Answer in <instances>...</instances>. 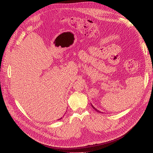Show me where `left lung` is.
Here are the masks:
<instances>
[{
	"instance_id": "left-lung-1",
	"label": "left lung",
	"mask_w": 153,
	"mask_h": 153,
	"mask_svg": "<svg viewBox=\"0 0 153 153\" xmlns=\"http://www.w3.org/2000/svg\"><path fill=\"white\" fill-rule=\"evenodd\" d=\"M91 106H92V108H94V110H95L96 111H97V112H99V113H101V112H100V111H99L98 110H97V109H96V108L94 107V106L93 105H92V104H91Z\"/></svg>"
}]
</instances>
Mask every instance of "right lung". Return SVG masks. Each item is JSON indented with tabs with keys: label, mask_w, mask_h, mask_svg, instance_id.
I'll use <instances>...</instances> for the list:
<instances>
[{
	"label": "right lung",
	"mask_w": 153,
	"mask_h": 153,
	"mask_svg": "<svg viewBox=\"0 0 153 153\" xmlns=\"http://www.w3.org/2000/svg\"><path fill=\"white\" fill-rule=\"evenodd\" d=\"M62 119V118H61V119H59V120H60V119Z\"/></svg>",
	"instance_id": "right-lung-1"
}]
</instances>
